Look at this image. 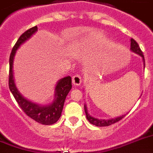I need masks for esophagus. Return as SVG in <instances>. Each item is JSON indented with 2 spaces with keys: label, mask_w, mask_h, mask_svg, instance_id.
<instances>
[{
  "label": "esophagus",
  "mask_w": 153,
  "mask_h": 153,
  "mask_svg": "<svg viewBox=\"0 0 153 153\" xmlns=\"http://www.w3.org/2000/svg\"><path fill=\"white\" fill-rule=\"evenodd\" d=\"M72 83L75 87H78L82 83V77L79 74H75L72 78Z\"/></svg>",
  "instance_id": "esophagus-1"
}]
</instances>
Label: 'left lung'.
<instances>
[{"label": "left lung", "instance_id": "1", "mask_svg": "<svg viewBox=\"0 0 153 153\" xmlns=\"http://www.w3.org/2000/svg\"><path fill=\"white\" fill-rule=\"evenodd\" d=\"M131 52H133V53H136V54H138L142 58V60H143V62H144V67H145V62H144V55H143V53H142L141 50L140 48V46H139L138 43L136 42V41L131 38ZM84 110H85V113H86V116H87V120L89 121L90 123H92L93 125L97 126V127H106V126H109L111 125L113 123H116V122H118L120 120L125 116V115H122L120 116H117V117H115V118L112 119H108V120H104V119H98L95 118V117H93L91 115H90V113L88 112V110H87V105L84 104Z\"/></svg>", "mask_w": 153, "mask_h": 153}]
</instances>
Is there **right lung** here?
I'll return each mask as SVG.
<instances>
[{
    "label": "right lung",
    "instance_id": "add662e5",
    "mask_svg": "<svg viewBox=\"0 0 153 153\" xmlns=\"http://www.w3.org/2000/svg\"><path fill=\"white\" fill-rule=\"evenodd\" d=\"M38 31V27L30 28L22 33L18 40L16 42L12 50L11 54L9 57V87L10 91L14 96L15 100L19 104L22 111L30 118L37 121L38 123L44 125H51L55 123L59 120L63 109V105L66 95H68L71 90V77L66 76L59 79L56 83L54 88V95L53 101L48 104H38L37 102H33L25 99L20 93L17 86L15 84L14 77H13V61L16 55L17 51L20 46L30 39L35 33Z\"/></svg>",
    "mask_w": 153,
    "mask_h": 153
}]
</instances>
